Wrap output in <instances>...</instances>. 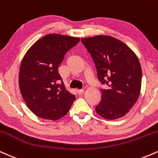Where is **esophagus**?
<instances>
[{
	"label": "esophagus",
	"instance_id": "34e87169",
	"mask_svg": "<svg viewBox=\"0 0 158 158\" xmlns=\"http://www.w3.org/2000/svg\"><path fill=\"white\" fill-rule=\"evenodd\" d=\"M83 92H84V90H77V93L78 94H79V95H80V94H82Z\"/></svg>",
	"mask_w": 158,
	"mask_h": 158
}]
</instances>
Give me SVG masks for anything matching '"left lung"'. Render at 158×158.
<instances>
[{
  "instance_id": "left-lung-1",
  "label": "left lung",
  "mask_w": 158,
  "mask_h": 158,
  "mask_svg": "<svg viewBox=\"0 0 158 158\" xmlns=\"http://www.w3.org/2000/svg\"><path fill=\"white\" fill-rule=\"evenodd\" d=\"M81 42L93 58L102 84V99L96 111L103 118L124 117L138 99L142 70L135 52L120 40L106 35L84 38Z\"/></svg>"
}]
</instances>
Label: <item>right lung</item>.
I'll use <instances>...</instances> for the list:
<instances>
[{
  "label": "right lung",
  "instance_id": "1",
  "mask_svg": "<svg viewBox=\"0 0 158 158\" xmlns=\"http://www.w3.org/2000/svg\"><path fill=\"white\" fill-rule=\"evenodd\" d=\"M80 39L52 33L29 48L21 64L19 88L27 107L42 119L57 120L68 113L75 96L68 91L58 68L64 56Z\"/></svg>",
  "mask_w": 158,
  "mask_h": 158
}]
</instances>
